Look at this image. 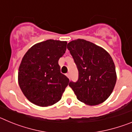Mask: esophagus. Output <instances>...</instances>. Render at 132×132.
<instances>
[{
	"label": "esophagus",
	"mask_w": 132,
	"mask_h": 132,
	"mask_svg": "<svg viewBox=\"0 0 132 132\" xmlns=\"http://www.w3.org/2000/svg\"><path fill=\"white\" fill-rule=\"evenodd\" d=\"M66 76H67L69 79H70V73H67V74H66Z\"/></svg>",
	"instance_id": "34e87169"
}]
</instances>
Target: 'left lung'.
Masks as SVG:
<instances>
[{
  "instance_id": "left-lung-1",
  "label": "left lung",
  "mask_w": 132,
  "mask_h": 132,
  "mask_svg": "<svg viewBox=\"0 0 132 132\" xmlns=\"http://www.w3.org/2000/svg\"><path fill=\"white\" fill-rule=\"evenodd\" d=\"M67 49L79 71L77 81L69 84L78 100L89 106L104 102L112 93L117 79L111 56L102 47L82 39L70 42Z\"/></svg>"
}]
</instances>
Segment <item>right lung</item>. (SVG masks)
<instances>
[{
    "mask_svg": "<svg viewBox=\"0 0 132 132\" xmlns=\"http://www.w3.org/2000/svg\"><path fill=\"white\" fill-rule=\"evenodd\" d=\"M66 41L48 40L30 47L18 69V84L24 96L39 106L59 102L69 80L61 73L58 63L65 53Z\"/></svg>",
    "mask_w": 132,
    "mask_h": 132,
    "instance_id": "add662e5",
    "label": "right lung"
}]
</instances>
